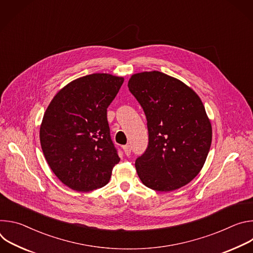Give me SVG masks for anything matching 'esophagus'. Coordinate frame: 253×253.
<instances>
[{"label":"esophagus","instance_id":"34e87169","mask_svg":"<svg viewBox=\"0 0 253 253\" xmlns=\"http://www.w3.org/2000/svg\"><path fill=\"white\" fill-rule=\"evenodd\" d=\"M123 150H124L125 154L127 156H129L130 153H131V146L130 145H125V146H123Z\"/></svg>","mask_w":253,"mask_h":253}]
</instances>
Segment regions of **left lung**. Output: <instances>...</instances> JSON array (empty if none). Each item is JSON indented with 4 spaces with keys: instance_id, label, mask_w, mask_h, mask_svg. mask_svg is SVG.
I'll use <instances>...</instances> for the list:
<instances>
[{
    "instance_id": "1",
    "label": "left lung",
    "mask_w": 253,
    "mask_h": 253,
    "mask_svg": "<svg viewBox=\"0 0 253 253\" xmlns=\"http://www.w3.org/2000/svg\"><path fill=\"white\" fill-rule=\"evenodd\" d=\"M128 88L147 119L148 146L135 161L142 183L160 192L188 184L202 169L212 140L199 96L159 71L132 75Z\"/></svg>"
}]
</instances>
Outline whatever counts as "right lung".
Returning a JSON list of instances; mask_svg holds the SVG:
<instances>
[{"instance_id": "obj_1", "label": "right lung", "mask_w": 253, "mask_h": 253, "mask_svg": "<svg viewBox=\"0 0 253 253\" xmlns=\"http://www.w3.org/2000/svg\"><path fill=\"white\" fill-rule=\"evenodd\" d=\"M123 77L96 73L62 88L49 104L40 127L44 156L60 181L77 191L105 186L120 161L110 136L107 108Z\"/></svg>"}]
</instances>
